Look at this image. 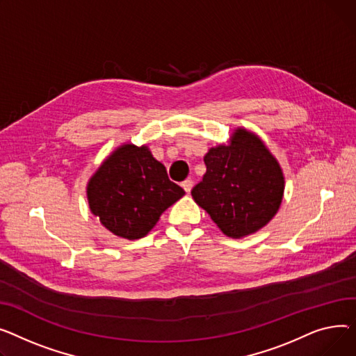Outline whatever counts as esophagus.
<instances>
[{
	"label": "esophagus",
	"mask_w": 356,
	"mask_h": 356,
	"mask_svg": "<svg viewBox=\"0 0 356 356\" xmlns=\"http://www.w3.org/2000/svg\"><path fill=\"white\" fill-rule=\"evenodd\" d=\"M181 185L185 190V193H191V190H193V181L191 179H185Z\"/></svg>",
	"instance_id": "34e87169"
}]
</instances>
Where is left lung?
Here are the masks:
<instances>
[{
	"label": "left lung",
	"instance_id": "1",
	"mask_svg": "<svg viewBox=\"0 0 356 356\" xmlns=\"http://www.w3.org/2000/svg\"><path fill=\"white\" fill-rule=\"evenodd\" d=\"M204 162L207 172L191 195L225 236L253 234L276 216L284 177L257 135L236 129L229 143L211 148Z\"/></svg>",
	"mask_w": 356,
	"mask_h": 356
}]
</instances>
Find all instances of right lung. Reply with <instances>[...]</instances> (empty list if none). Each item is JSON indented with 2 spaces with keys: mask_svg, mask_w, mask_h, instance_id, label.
Returning a JSON list of instances; mask_svg holds the SVG:
<instances>
[{
  "mask_svg": "<svg viewBox=\"0 0 356 356\" xmlns=\"http://www.w3.org/2000/svg\"><path fill=\"white\" fill-rule=\"evenodd\" d=\"M184 194L148 146L132 143L113 151L88 184L90 211L111 233L128 240L148 234Z\"/></svg>",
  "mask_w": 356,
  "mask_h": 356,
  "instance_id": "1",
  "label": "right lung"
}]
</instances>
